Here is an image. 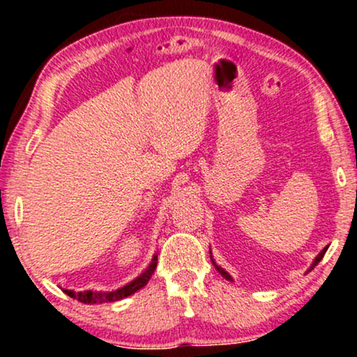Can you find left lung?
I'll use <instances>...</instances> for the list:
<instances>
[{"mask_svg": "<svg viewBox=\"0 0 357 357\" xmlns=\"http://www.w3.org/2000/svg\"><path fill=\"white\" fill-rule=\"evenodd\" d=\"M326 250H327V248H324V250H322V252H321V253H319V255H317V257H315V260H314V264H312V267H310V270H312V268L315 267V265H317V264H319V261H321V260H322V257H324V255H326ZM213 265H215V267H216V264H215V261H213ZM216 268H218V270H220V272H221V275H223V277H227V278H230V275H228V273H227V272H225V270H221L220 267H216Z\"/></svg>", "mask_w": 357, "mask_h": 357, "instance_id": "obj_1", "label": "left lung"}]
</instances>
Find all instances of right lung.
<instances>
[{
  "instance_id": "right-lung-1",
  "label": "right lung",
  "mask_w": 357,
  "mask_h": 357,
  "mask_svg": "<svg viewBox=\"0 0 357 357\" xmlns=\"http://www.w3.org/2000/svg\"><path fill=\"white\" fill-rule=\"evenodd\" d=\"M155 265H158V257L153 258L149 267H147L144 272L136 278V280H132L130 284H127L122 287V289L116 290V292H92V290H85V292L75 294L72 292V290H65V294L70 296L72 298H77L79 302H84V304H107V302L121 301V298L132 296L134 292H137L139 289H142V287L149 282V278L153 277L155 270Z\"/></svg>"
}]
</instances>
